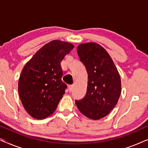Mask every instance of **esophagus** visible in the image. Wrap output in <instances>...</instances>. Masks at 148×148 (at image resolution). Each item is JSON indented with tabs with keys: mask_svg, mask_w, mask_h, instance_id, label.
<instances>
[{
	"mask_svg": "<svg viewBox=\"0 0 148 148\" xmlns=\"http://www.w3.org/2000/svg\"><path fill=\"white\" fill-rule=\"evenodd\" d=\"M69 88V92H71L73 90V85H69V86H68Z\"/></svg>",
	"mask_w": 148,
	"mask_h": 148,
	"instance_id": "esophagus-1",
	"label": "esophagus"
}]
</instances>
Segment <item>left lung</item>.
I'll list each match as a JSON object with an SVG mask.
<instances>
[{
  "instance_id": "8db88e82",
  "label": "left lung",
  "mask_w": 148,
  "mask_h": 148,
  "mask_svg": "<svg viewBox=\"0 0 148 148\" xmlns=\"http://www.w3.org/2000/svg\"><path fill=\"white\" fill-rule=\"evenodd\" d=\"M88 72L86 96L75 104L88 118L99 120L108 115L121 93V77L108 52L96 42L81 44L77 48Z\"/></svg>"
}]
</instances>
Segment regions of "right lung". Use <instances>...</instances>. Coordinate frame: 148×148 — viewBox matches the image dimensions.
I'll use <instances>...</instances> for the list:
<instances>
[{
	"label": "right lung",
	"mask_w": 148,
	"mask_h": 148,
	"mask_svg": "<svg viewBox=\"0 0 148 148\" xmlns=\"http://www.w3.org/2000/svg\"><path fill=\"white\" fill-rule=\"evenodd\" d=\"M74 48L70 42L54 40L38 50L25 64L18 82L21 103L28 114L44 119L55 111L64 94L60 62Z\"/></svg>",
	"instance_id": "add662e5"
}]
</instances>
